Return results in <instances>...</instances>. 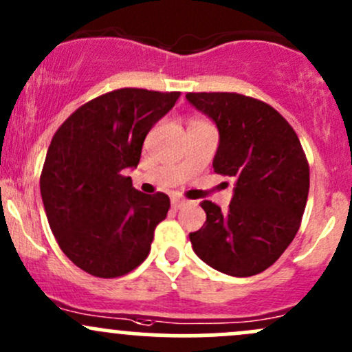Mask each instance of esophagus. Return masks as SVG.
Listing matches in <instances>:
<instances>
[{
  "label": "esophagus",
  "instance_id": "obj_1",
  "mask_svg": "<svg viewBox=\"0 0 352 352\" xmlns=\"http://www.w3.org/2000/svg\"><path fill=\"white\" fill-rule=\"evenodd\" d=\"M171 203H173V206H175V208H181L183 205H186V199L179 198V196H173Z\"/></svg>",
  "mask_w": 352,
  "mask_h": 352
}]
</instances>
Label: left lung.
<instances>
[{"label":"left lung","instance_id":"8db88e82","mask_svg":"<svg viewBox=\"0 0 352 352\" xmlns=\"http://www.w3.org/2000/svg\"><path fill=\"white\" fill-rule=\"evenodd\" d=\"M186 99L217 124L214 173L235 179L228 210L203 201L206 221L190 233L192 250L214 270L250 277L292 243L309 195V164L296 131L274 107L232 92Z\"/></svg>","mask_w":352,"mask_h":352}]
</instances>
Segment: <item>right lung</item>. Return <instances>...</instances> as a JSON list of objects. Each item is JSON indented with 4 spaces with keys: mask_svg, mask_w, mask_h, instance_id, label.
I'll use <instances>...</instances> for the list:
<instances>
[{
    "mask_svg": "<svg viewBox=\"0 0 352 352\" xmlns=\"http://www.w3.org/2000/svg\"><path fill=\"white\" fill-rule=\"evenodd\" d=\"M179 92L119 89L87 102L52 139L40 177L45 213L60 248L102 278L129 274L149 255L169 198L144 195L124 176L138 168L142 144Z\"/></svg>",
    "mask_w": 352,
    "mask_h": 352,
    "instance_id": "add662e5",
    "label": "right lung"
}]
</instances>
